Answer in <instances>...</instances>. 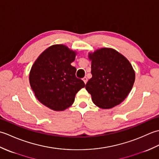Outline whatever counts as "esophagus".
I'll return each instance as SVG.
<instances>
[{
  "label": "esophagus",
  "instance_id": "34e87169",
  "mask_svg": "<svg viewBox=\"0 0 159 159\" xmlns=\"http://www.w3.org/2000/svg\"><path fill=\"white\" fill-rule=\"evenodd\" d=\"M83 80L84 81V83H85V84H86L87 83V78L86 77V76H85L83 79Z\"/></svg>",
  "mask_w": 159,
  "mask_h": 159
}]
</instances>
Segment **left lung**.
<instances>
[{
  "mask_svg": "<svg viewBox=\"0 0 159 159\" xmlns=\"http://www.w3.org/2000/svg\"><path fill=\"white\" fill-rule=\"evenodd\" d=\"M92 79L85 88L93 102L107 109L120 104L132 89L135 73L128 60L116 50L103 48L89 53Z\"/></svg>",
  "mask_w": 159,
  "mask_h": 159,
  "instance_id": "1",
  "label": "left lung"
}]
</instances>
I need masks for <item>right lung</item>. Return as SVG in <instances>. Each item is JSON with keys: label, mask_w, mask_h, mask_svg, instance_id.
I'll return each instance as SVG.
<instances>
[{"label": "right lung", "mask_w": 159, "mask_h": 159, "mask_svg": "<svg viewBox=\"0 0 159 159\" xmlns=\"http://www.w3.org/2000/svg\"><path fill=\"white\" fill-rule=\"evenodd\" d=\"M76 54L64 45H53L39 56L31 67V89L37 99L50 109L61 111L70 107L76 93L85 86L76 77V67L71 66Z\"/></svg>", "instance_id": "right-lung-1"}]
</instances>
